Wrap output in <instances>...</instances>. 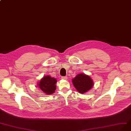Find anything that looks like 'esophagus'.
Instances as JSON below:
<instances>
[{"mask_svg":"<svg viewBox=\"0 0 131 131\" xmlns=\"http://www.w3.org/2000/svg\"><path fill=\"white\" fill-rule=\"evenodd\" d=\"M62 79H64V80H66L67 79V78L66 77H61V78Z\"/></svg>","mask_w":131,"mask_h":131,"instance_id":"obj_1","label":"esophagus"}]
</instances>
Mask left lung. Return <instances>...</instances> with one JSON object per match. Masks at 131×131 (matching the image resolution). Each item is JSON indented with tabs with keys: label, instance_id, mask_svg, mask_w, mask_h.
Wrapping results in <instances>:
<instances>
[{
	"label": "left lung",
	"instance_id": "left-lung-1",
	"mask_svg": "<svg viewBox=\"0 0 131 131\" xmlns=\"http://www.w3.org/2000/svg\"><path fill=\"white\" fill-rule=\"evenodd\" d=\"M73 86L79 93H85L92 88L94 83L91 77L85 73H79L72 79Z\"/></svg>",
	"mask_w": 131,
	"mask_h": 131
}]
</instances>
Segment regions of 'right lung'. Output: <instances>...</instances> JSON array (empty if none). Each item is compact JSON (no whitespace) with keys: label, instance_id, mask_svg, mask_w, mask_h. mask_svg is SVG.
Listing matches in <instances>:
<instances>
[{"label":"right lung","instance_id":"obj_1","mask_svg":"<svg viewBox=\"0 0 131 131\" xmlns=\"http://www.w3.org/2000/svg\"><path fill=\"white\" fill-rule=\"evenodd\" d=\"M57 82L56 78L47 75L42 78L40 82H38L37 87L46 94L50 95L55 92Z\"/></svg>","mask_w":131,"mask_h":131}]
</instances>
